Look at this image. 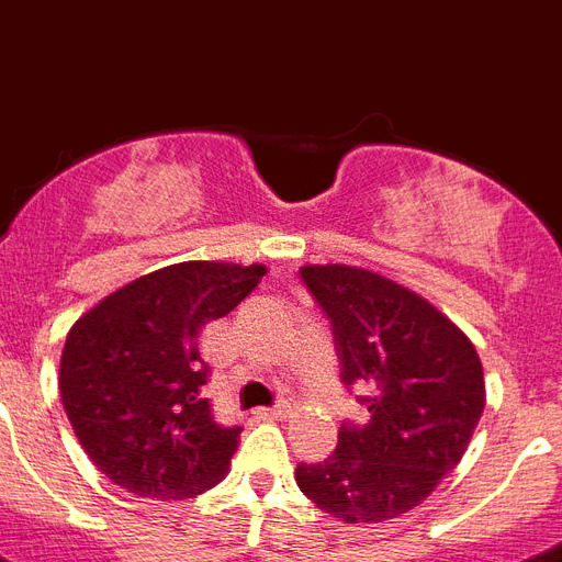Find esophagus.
I'll return each mask as SVG.
<instances>
[{"instance_id":"1","label":"esophagus","mask_w":562,"mask_h":562,"mask_svg":"<svg viewBox=\"0 0 562 562\" xmlns=\"http://www.w3.org/2000/svg\"><path fill=\"white\" fill-rule=\"evenodd\" d=\"M255 414L260 419H285L288 414H291V406H288V403H277V406L271 408H257Z\"/></svg>"}]
</instances>
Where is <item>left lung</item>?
Wrapping results in <instances>:
<instances>
[{
  "label": "left lung",
  "instance_id": "8db88e82",
  "mask_svg": "<svg viewBox=\"0 0 562 562\" xmlns=\"http://www.w3.org/2000/svg\"><path fill=\"white\" fill-rule=\"evenodd\" d=\"M333 327L341 381L361 386L367 426L300 464L296 484L344 524L397 518L434 493L468 451L484 412V372L468 336L401 282L358 266H302Z\"/></svg>",
  "mask_w": 562,
  "mask_h": 562
}]
</instances>
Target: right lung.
<instances>
[{
    "label": "right lung",
    "instance_id": "add662e5",
    "mask_svg": "<svg viewBox=\"0 0 562 562\" xmlns=\"http://www.w3.org/2000/svg\"><path fill=\"white\" fill-rule=\"evenodd\" d=\"M262 277L257 262H173L117 288L69 327L60 401L105 479L168 502L226 476L244 428L212 417L199 333L235 311Z\"/></svg>",
    "mask_w": 562,
    "mask_h": 562
}]
</instances>
